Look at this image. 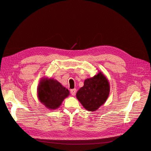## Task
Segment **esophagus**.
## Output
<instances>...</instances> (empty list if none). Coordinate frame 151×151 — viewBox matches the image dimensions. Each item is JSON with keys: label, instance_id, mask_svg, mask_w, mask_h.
Segmentation results:
<instances>
[{"label": "esophagus", "instance_id": "obj_1", "mask_svg": "<svg viewBox=\"0 0 151 151\" xmlns=\"http://www.w3.org/2000/svg\"><path fill=\"white\" fill-rule=\"evenodd\" d=\"M70 93L72 96H74L76 93V89H71L70 90Z\"/></svg>", "mask_w": 151, "mask_h": 151}]
</instances>
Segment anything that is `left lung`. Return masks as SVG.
<instances>
[{
    "mask_svg": "<svg viewBox=\"0 0 151 151\" xmlns=\"http://www.w3.org/2000/svg\"><path fill=\"white\" fill-rule=\"evenodd\" d=\"M110 86L109 81L102 72L84 81L83 87L76 93V98L83 107L89 111H94L106 102Z\"/></svg>",
    "mask_w": 151,
    "mask_h": 151,
    "instance_id": "obj_1",
    "label": "left lung"
}]
</instances>
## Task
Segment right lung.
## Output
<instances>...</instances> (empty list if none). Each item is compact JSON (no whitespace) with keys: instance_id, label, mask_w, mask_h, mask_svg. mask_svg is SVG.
<instances>
[{"instance_id":"add662e5","label":"right lung","mask_w":151,"mask_h":151,"mask_svg":"<svg viewBox=\"0 0 151 151\" xmlns=\"http://www.w3.org/2000/svg\"><path fill=\"white\" fill-rule=\"evenodd\" d=\"M69 94V91L52 78L42 77L38 86V99L45 107L52 110L60 107Z\"/></svg>"}]
</instances>
